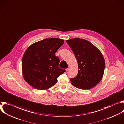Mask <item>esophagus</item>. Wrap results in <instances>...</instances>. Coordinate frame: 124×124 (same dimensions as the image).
<instances>
[{"label": "esophagus", "mask_w": 124, "mask_h": 124, "mask_svg": "<svg viewBox=\"0 0 124 124\" xmlns=\"http://www.w3.org/2000/svg\"><path fill=\"white\" fill-rule=\"evenodd\" d=\"M69 70H70V69L68 68H67V69H66V70L67 71H68Z\"/></svg>", "instance_id": "esophagus-1"}]
</instances>
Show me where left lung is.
I'll list each match as a JSON object with an SVG mask.
<instances>
[{
  "label": "left lung",
  "mask_w": 124,
  "mask_h": 124,
  "mask_svg": "<svg viewBox=\"0 0 124 124\" xmlns=\"http://www.w3.org/2000/svg\"><path fill=\"white\" fill-rule=\"evenodd\" d=\"M77 61L78 72L70 78L74 87L89 90L96 86L103 78L105 61L100 50L89 41L79 38L66 40Z\"/></svg>",
  "instance_id": "left-lung-1"
}]
</instances>
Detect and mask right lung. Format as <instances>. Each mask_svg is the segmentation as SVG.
Instances as JSON below:
<instances>
[{
  "label": "right lung",
  "mask_w": 124,
  "mask_h": 124,
  "mask_svg": "<svg viewBox=\"0 0 124 124\" xmlns=\"http://www.w3.org/2000/svg\"><path fill=\"white\" fill-rule=\"evenodd\" d=\"M64 42L57 38H46L27 49L22 57V74L30 85L44 90L56 83L58 76L66 71L58 67L60 60L55 54Z\"/></svg>",
  "instance_id": "add662e5"
}]
</instances>
